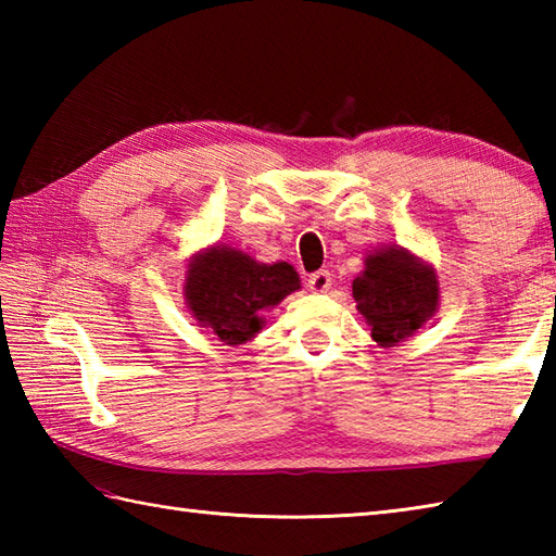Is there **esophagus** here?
I'll use <instances>...</instances> for the list:
<instances>
[{
    "label": "esophagus",
    "mask_w": 556,
    "mask_h": 556,
    "mask_svg": "<svg viewBox=\"0 0 556 556\" xmlns=\"http://www.w3.org/2000/svg\"><path fill=\"white\" fill-rule=\"evenodd\" d=\"M308 287H311V291H315V293H325L329 287H332V275H329L327 269L315 271V275L308 277Z\"/></svg>",
    "instance_id": "1"
}]
</instances>
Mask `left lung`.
<instances>
[{"label":"left lung","mask_w":556,"mask_h":556,"mask_svg":"<svg viewBox=\"0 0 556 556\" xmlns=\"http://www.w3.org/2000/svg\"><path fill=\"white\" fill-rule=\"evenodd\" d=\"M353 299L380 346H394L430 320L440 301L437 277L404 248L372 253L353 279Z\"/></svg>","instance_id":"left-lung-1"}]
</instances>
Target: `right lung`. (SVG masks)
<instances>
[{
	"instance_id": "right-lung-1",
	"label": "right lung",
	"mask_w": 556,
	"mask_h": 556,
	"mask_svg": "<svg viewBox=\"0 0 556 556\" xmlns=\"http://www.w3.org/2000/svg\"><path fill=\"white\" fill-rule=\"evenodd\" d=\"M301 289L287 263L263 265L231 248H210L186 277V301L195 320L227 344H243L263 327L265 308Z\"/></svg>"
}]
</instances>
